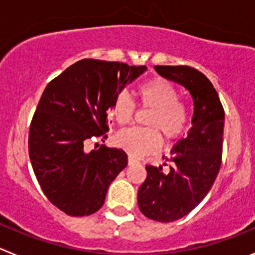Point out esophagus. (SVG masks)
Returning a JSON list of instances; mask_svg holds the SVG:
<instances>
[{
    "label": "esophagus",
    "mask_w": 255,
    "mask_h": 255,
    "mask_svg": "<svg viewBox=\"0 0 255 255\" xmlns=\"http://www.w3.org/2000/svg\"><path fill=\"white\" fill-rule=\"evenodd\" d=\"M128 162H129V166H131V164H136V163H139L138 159L135 158L134 155H131V154L129 155V158H128Z\"/></svg>",
    "instance_id": "esophagus-1"
}]
</instances>
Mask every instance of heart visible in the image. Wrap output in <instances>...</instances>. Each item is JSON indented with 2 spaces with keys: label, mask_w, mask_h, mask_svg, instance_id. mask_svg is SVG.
I'll return each instance as SVG.
<instances>
[{
  "label": "heart",
  "mask_w": 255,
  "mask_h": 255,
  "mask_svg": "<svg viewBox=\"0 0 255 255\" xmlns=\"http://www.w3.org/2000/svg\"><path fill=\"white\" fill-rule=\"evenodd\" d=\"M143 107L152 108L145 125L149 128H131L119 132L117 143L135 157L149 154L161 147V136L167 140L177 139L185 131L189 121L188 108L179 100L175 85L163 78H154L138 88ZM132 97L126 91L115 96L111 103L112 117L120 125H126L135 115Z\"/></svg>",
  "instance_id": "b5f03b06"
}]
</instances>
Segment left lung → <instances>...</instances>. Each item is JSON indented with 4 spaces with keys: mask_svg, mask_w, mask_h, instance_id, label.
<instances>
[{
    "mask_svg": "<svg viewBox=\"0 0 255 255\" xmlns=\"http://www.w3.org/2000/svg\"><path fill=\"white\" fill-rule=\"evenodd\" d=\"M154 69L161 76L189 91L194 106L188 136L173 145L167 158L173 166L163 172L162 166L147 164V179L138 190V206L145 217L172 222L193 211L208 194L217 177L222 159L225 111L212 83L197 69Z\"/></svg>",
    "mask_w": 255,
    "mask_h": 255,
    "instance_id": "left-lung-1",
    "label": "left lung"
}]
</instances>
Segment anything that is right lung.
Masks as SVG:
<instances>
[{
	"label": "right lung",
	"mask_w": 255,
	"mask_h": 255,
	"mask_svg": "<svg viewBox=\"0 0 255 255\" xmlns=\"http://www.w3.org/2000/svg\"><path fill=\"white\" fill-rule=\"evenodd\" d=\"M145 70L85 58L44 89L29 129V157L44 195L66 215L98 211L108 186L126 167L123 149L102 144L88 152L87 143L107 139V111L115 96Z\"/></svg>",
	"instance_id": "right-lung-1"
}]
</instances>
